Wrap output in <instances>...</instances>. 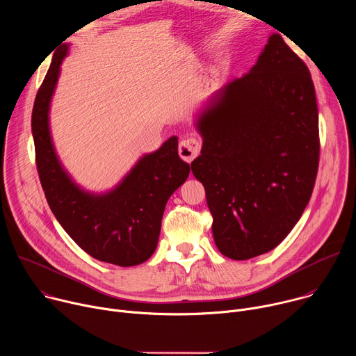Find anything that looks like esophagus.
<instances>
[{"instance_id": "1", "label": "esophagus", "mask_w": 356, "mask_h": 356, "mask_svg": "<svg viewBox=\"0 0 356 356\" xmlns=\"http://www.w3.org/2000/svg\"><path fill=\"white\" fill-rule=\"evenodd\" d=\"M200 149H201V143L198 139L187 138L179 143V155L183 161L190 163L193 159L198 156Z\"/></svg>"}]
</instances>
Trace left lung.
<instances>
[{"instance_id":"8db88e82","label":"left lung","mask_w":356,"mask_h":356,"mask_svg":"<svg viewBox=\"0 0 356 356\" xmlns=\"http://www.w3.org/2000/svg\"><path fill=\"white\" fill-rule=\"evenodd\" d=\"M206 188L218 250L235 261L276 248L307 207L320 132L309 67L273 33L249 73L227 83L198 117Z\"/></svg>"}]
</instances>
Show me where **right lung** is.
<instances>
[{"label": "right lung", "mask_w": 356, "mask_h": 356, "mask_svg": "<svg viewBox=\"0 0 356 356\" xmlns=\"http://www.w3.org/2000/svg\"><path fill=\"white\" fill-rule=\"evenodd\" d=\"M67 44L55 52L33 103L35 161L47 204L70 238L90 257L118 266H135L155 252L162 217L172 193L188 173L177 154V138L143 156L111 193L80 190L62 169L50 140L47 113Z\"/></svg>", "instance_id": "1"}]
</instances>
